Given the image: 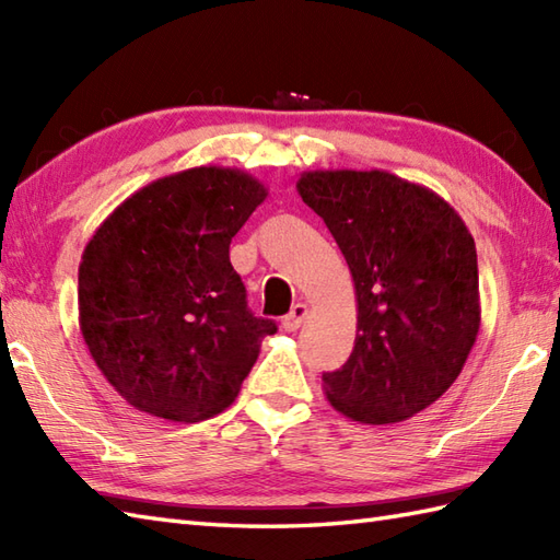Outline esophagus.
<instances>
[{"label": "esophagus", "mask_w": 560, "mask_h": 560, "mask_svg": "<svg viewBox=\"0 0 560 560\" xmlns=\"http://www.w3.org/2000/svg\"><path fill=\"white\" fill-rule=\"evenodd\" d=\"M305 317H307V305H305V303H295L293 311H291L287 317H283L281 327L287 329V331H295V329H299V327L305 323Z\"/></svg>", "instance_id": "34e87169"}]
</instances>
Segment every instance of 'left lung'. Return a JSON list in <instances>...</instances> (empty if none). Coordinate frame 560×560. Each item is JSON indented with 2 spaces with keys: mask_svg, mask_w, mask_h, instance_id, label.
I'll return each instance as SVG.
<instances>
[{
  "mask_svg": "<svg viewBox=\"0 0 560 560\" xmlns=\"http://www.w3.org/2000/svg\"><path fill=\"white\" fill-rule=\"evenodd\" d=\"M295 187L335 235L359 311L325 397L351 421H407L445 395L477 341L474 237L433 189L387 171H307Z\"/></svg>",
  "mask_w": 560,
  "mask_h": 560,
  "instance_id": "1",
  "label": "left lung"
}]
</instances>
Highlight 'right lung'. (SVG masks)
I'll return each instance as SVG.
<instances>
[{
  "mask_svg": "<svg viewBox=\"0 0 560 560\" xmlns=\"http://www.w3.org/2000/svg\"><path fill=\"white\" fill-rule=\"evenodd\" d=\"M267 195L249 173L199 165L137 189L83 247L81 335L135 409L197 423L237 397L277 325L247 311L229 247Z\"/></svg>",
  "mask_w": 560,
  "mask_h": 560,
  "instance_id": "1",
  "label": "right lung"
}]
</instances>
